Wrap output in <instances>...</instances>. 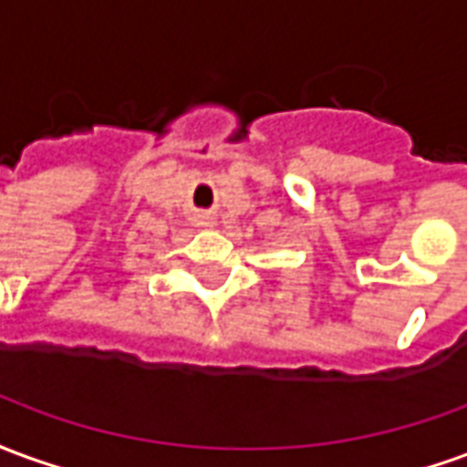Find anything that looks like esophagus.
<instances>
[{"instance_id": "esophagus-1", "label": "esophagus", "mask_w": 467, "mask_h": 467, "mask_svg": "<svg viewBox=\"0 0 467 467\" xmlns=\"http://www.w3.org/2000/svg\"><path fill=\"white\" fill-rule=\"evenodd\" d=\"M197 224H200V227H214V217L213 214H200V217H197Z\"/></svg>"}]
</instances>
